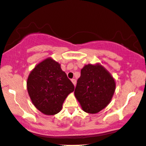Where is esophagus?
<instances>
[{
    "mask_svg": "<svg viewBox=\"0 0 146 146\" xmlns=\"http://www.w3.org/2000/svg\"><path fill=\"white\" fill-rule=\"evenodd\" d=\"M71 82L73 84V85H74V86H75V85H76V80L75 79H72Z\"/></svg>",
    "mask_w": 146,
    "mask_h": 146,
    "instance_id": "obj_1",
    "label": "esophagus"
}]
</instances>
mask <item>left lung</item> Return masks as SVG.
<instances>
[{
    "label": "left lung",
    "instance_id": "1",
    "mask_svg": "<svg viewBox=\"0 0 146 146\" xmlns=\"http://www.w3.org/2000/svg\"><path fill=\"white\" fill-rule=\"evenodd\" d=\"M115 88V80L102 64H88L81 70L74 94L84 111L96 114L109 104Z\"/></svg>",
    "mask_w": 146,
    "mask_h": 146
}]
</instances>
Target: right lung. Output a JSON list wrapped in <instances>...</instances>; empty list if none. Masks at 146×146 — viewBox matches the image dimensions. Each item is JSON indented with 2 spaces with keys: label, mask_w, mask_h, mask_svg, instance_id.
I'll use <instances>...</instances> for the list:
<instances>
[{
  "label": "right lung",
  "mask_w": 146,
  "mask_h": 146,
  "mask_svg": "<svg viewBox=\"0 0 146 146\" xmlns=\"http://www.w3.org/2000/svg\"><path fill=\"white\" fill-rule=\"evenodd\" d=\"M27 89L37 109L46 115H54L62 110L64 100L75 88L60 64L48 57L30 72Z\"/></svg>",
  "instance_id": "add662e5"
}]
</instances>
